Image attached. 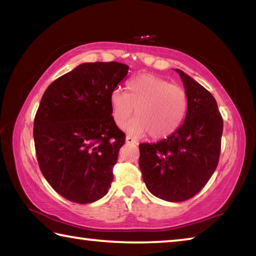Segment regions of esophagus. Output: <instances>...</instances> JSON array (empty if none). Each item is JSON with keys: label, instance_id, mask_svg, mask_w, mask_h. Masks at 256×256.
<instances>
[{"label": "esophagus", "instance_id": "34e87169", "mask_svg": "<svg viewBox=\"0 0 256 256\" xmlns=\"http://www.w3.org/2000/svg\"><path fill=\"white\" fill-rule=\"evenodd\" d=\"M125 141H126V144H136V141L133 139L131 136H126L125 138Z\"/></svg>", "mask_w": 256, "mask_h": 256}]
</instances>
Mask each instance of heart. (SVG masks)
Segmentation results:
<instances>
[{"mask_svg":"<svg viewBox=\"0 0 256 256\" xmlns=\"http://www.w3.org/2000/svg\"><path fill=\"white\" fill-rule=\"evenodd\" d=\"M112 120L131 134H148L155 140L166 139L184 123L188 112V96L184 88L152 74H140L130 78L126 93L114 90L109 96Z\"/></svg>","mask_w":256,"mask_h":256,"instance_id":"b5f03b06","label":"heart"}]
</instances>
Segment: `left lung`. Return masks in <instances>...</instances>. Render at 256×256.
I'll return each mask as SVG.
<instances>
[{
  "label": "left lung",
  "instance_id": "8db88e82",
  "mask_svg": "<svg viewBox=\"0 0 256 256\" xmlns=\"http://www.w3.org/2000/svg\"><path fill=\"white\" fill-rule=\"evenodd\" d=\"M188 96V112L176 133L156 144H140L139 166L154 196L168 202L194 197L216 171L223 120L214 96L192 77L176 70Z\"/></svg>",
  "mask_w": 256,
  "mask_h": 256
}]
</instances>
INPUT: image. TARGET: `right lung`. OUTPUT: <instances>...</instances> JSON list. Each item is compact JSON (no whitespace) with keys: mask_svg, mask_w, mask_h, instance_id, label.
Listing matches in <instances>:
<instances>
[{"mask_svg":"<svg viewBox=\"0 0 256 256\" xmlns=\"http://www.w3.org/2000/svg\"><path fill=\"white\" fill-rule=\"evenodd\" d=\"M120 62H85L44 92L34 120L40 172L60 196L77 204L102 198L125 134L112 120L109 96L128 75Z\"/></svg>","mask_w":256,"mask_h":256,"instance_id":"1","label":"right lung"}]
</instances>
